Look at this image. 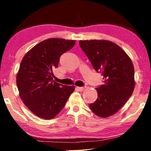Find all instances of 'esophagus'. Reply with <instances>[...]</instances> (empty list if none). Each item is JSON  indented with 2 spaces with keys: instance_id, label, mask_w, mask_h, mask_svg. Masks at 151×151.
<instances>
[{
  "instance_id": "1",
  "label": "esophagus",
  "mask_w": 151,
  "mask_h": 151,
  "mask_svg": "<svg viewBox=\"0 0 151 151\" xmlns=\"http://www.w3.org/2000/svg\"><path fill=\"white\" fill-rule=\"evenodd\" d=\"M77 89L78 90H79L80 91H84L86 89V87H77Z\"/></svg>"
}]
</instances>
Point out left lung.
<instances>
[{
	"label": "left lung",
	"mask_w": 151,
	"mask_h": 151,
	"mask_svg": "<svg viewBox=\"0 0 151 151\" xmlns=\"http://www.w3.org/2000/svg\"><path fill=\"white\" fill-rule=\"evenodd\" d=\"M80 46L96 71H102L104 84L96 88L97 99L89 105L96 115L107 118L122 108L133 93L135 81L133 62L114 42L80 40Z\"/></svg>",
	"instance_id": "8db88e82"
}]
</instances>
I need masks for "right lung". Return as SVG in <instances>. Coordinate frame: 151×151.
<instances>
[{
    "label": "right lung",
    "mask_w": 151,
    "mask_h": 151,
    "mask_svg": "<svg viewBox=\"0 0 151 151\" xmlns=\"http://www.w3.org/2000/svg\"><path fill=\"white\" fill-rule=\"evenodd\" d=\"M75 44V40L62 38L45 40L29 50L21 61L17 75L19 96L37 117L54 118L75 90L74 86L61 85L52 78L60 56Z\"/></svg>",
    "instance_id": "add662e5"
}]
</instances>
